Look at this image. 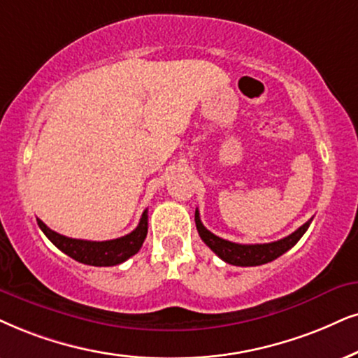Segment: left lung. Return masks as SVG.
<instances>
[{
	"instance_id": "1",
	"label": "left lung",
	"mask_w": 358,
	"mask_h": 358,
	"mask_svg": "<svg viewBox=\"0 0 358 358\" xmlns=\"http://www.w3.org/2000/svg\"><path fill=\"white\" fill-rule=\"evenodd\" d=\"M310 221L312 220L302 224L299 229H296V231L289 234V236L279 239V241L266 244H238L226 241V239L208 231L201 223L200 213H198V210L194 211V223H196V229L198 233H200V238L216 256H220L221 259L228 262V264L234 266H261L266 264V262L278 259L279 256H282L284 252L291 250L294 244L299 241L302 234H304L307 231V228H309Z\"/></svg>"
}]
</instances>
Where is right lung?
Here are the masks:
<instances>
[{
    "label": "right lung",
    "mask_w": 358,
    "mask_h": 358,
    "mask_svg": "<svg viewBox=\"0 0 358 358\" xmlns=\"http://www.w3.org/2000/svg\"><path fill=\"white\" fill-rule=\"evenodd\" d=\"M38 224L49 241L62 252H66L67 256H71L72 259L89 266H115L137 255L142 248L148 231V211L145 210L142 213L140 223L132 233L110 239V241H87V239L67 238L52 231L41 220H38Z\"/></svg>",
    "instance_id": "right-lung-1"
}]
</instances>
